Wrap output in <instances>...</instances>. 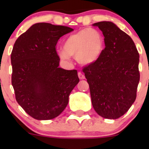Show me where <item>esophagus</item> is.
I'll list each match as a JSON object with an SVG mask.
<instances>
[{
    "label": "esophagus",
    "mask_w": 149,
    "mask_h": 149,
    "mask_svg": "<svg viewBox=\"0 0 149 149\" xmlns=\"http://www.w3.org/2000/svg\"><path fill=\"white\" fill-rule=\"evenodd\" d=\"M78 78H79L80 79H81V80L85 79V76H84V74H83V73H80V72H78Z\"/></svg>",
    "instance_id": "obj_1"
}]
</instances>
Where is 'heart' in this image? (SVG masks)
<instances>
[{
    "instance_id": "obj_1",
    "label": "heart",
    "mask_w": 149,
    "mask_h": 149,
    "mask_svg": "<svg viewBox=\"0 0 149 149\" xmlns=\"http://www.w3.org/2000/svg\"><path fill=\"white\" fill-rule=\"evenodd\" d=\"M102 35L94 29H83L70 35L64 41V49H59L58 54L63 60H68L70 56H76L81 64L88 65L95 62L104 49Z\"/></svg>"
}]
</instances>
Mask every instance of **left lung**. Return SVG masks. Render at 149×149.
Returning a JSON list of instances; mask_svg holds the SVG:
<instances>
[{"instance_id":"8db88e82","label":"left lung","mask_w":149,"mask_h":149,"mask_svg":"<svg viewBox=\"0 0 149 149\" xmlns=\"http://www.w3.org/2000/svg\"><path fill=\"white\" fill-rule=\"evenodd\" d=\"M104 36L105 48L95 62L83 69L95 111L117 119L129 110L139 82V54L132 39L111 22L95 23Z\"/></svg>"}]
</instances>
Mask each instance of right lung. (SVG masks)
Returning <instances> with one entry per match:
<instances>
[{"label": "right lung", "instance_id": "add662e5", "mask_svg": "<svg viewBox=\"0 0 149 149\" xmlns=\"http://www.w3.org/2000/svg\"><path fill=\"white\" fill-rule=\"evenodd\" d=\"M70 27L37 23L17 39L11 53L12 85L17 102L36 120L57 117L79 82L77 70L59 68L56 45Z\"/></svg>", "mask_w": 149, "mask_h": 149}]
</instances>
